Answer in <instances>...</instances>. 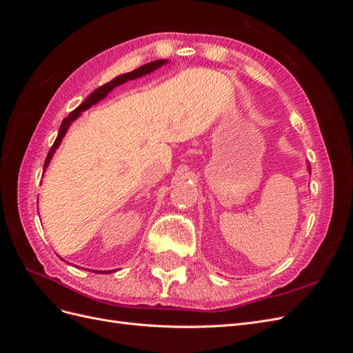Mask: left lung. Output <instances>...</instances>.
I'll list each match as a JSON object with an SVG mask.
<instances>
[{"label":"left lung","instance_id":"left-lung-1","mask_svg":"<svg viewBox=\"0 0 353 353\" xmlns=\"http://www.w3.org/2000/svg\"><path fill=\"white\" fill-rule=\"evenodd\" d=\"M307 172L311 174V165H307Z\"/></svg>","mask_w":353,"mask_h":353}]
</instances>
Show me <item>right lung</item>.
<instances>
[{"mask_svg":"<svg viewBox=\"0 0 353 353\" xmlns=\"http://www.w3.org/2000/svg\"><path fill=\"white\" fill-rule=\"evenodd\" d=\"M166 63H169V61H168V60H154V61H150V63H147V65H143L141 68H138V69H135V70H132V72H128V73L119 74V77L113 78L110 82L104 83L103 87H100V88L95 90L94 92H91V94L88 95V97H87V100H85L81 105H78V108L74 109L73 112H70L69 116L66 117V119H63V122H61V125H60V130H59V135H57V138H56V141H54V144H52V147L50 148V152H48V154H47L46 163H44V172H46V169L48 168V165H50V162H51V159H52V156H54V153H56V150L59 148V145L61 144V140H63V138H65V135H66L68 130L70 128L72 122L77 121L78 117L82 114V112L88 110V109L91 108V105L97 104L99 101H101L103 99L108 97V94H109L113 88L119 87V85H122V83H125V82H128V81H132V79H137V78H143V77H145V74L152 73V72L157 70L159 68L165 66ZM94 272H95V271H94ZM97 272L104 274L105 271H103V272H101V271H97ZM109 272H112V271H109ZM105 274H108V272H105Z\"/></svg>","mask_w":353,"mask_h":353,"instance_id":"obj_1","label":"right lung"}]
</instances>
